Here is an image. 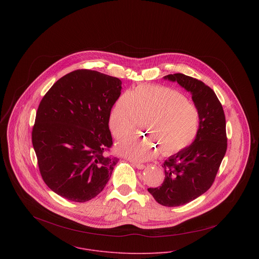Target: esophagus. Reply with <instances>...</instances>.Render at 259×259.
<instances>
[{"mask_svg": "<svg viewBox=\"0 0 259 259\" xmlns=\"http://www.w3.org/2000/svg\"><path fill=\"white\" fill-rule=\"evenodd\" d=\"M133 165L134 166H136L137 168H139V169H143V168H145V164H143V163H141V162H133Z\"/></svg>", "mask_w": 259, "mask_h": 259, "instance_id": "1", "label": "esophagus"}]
</instances>
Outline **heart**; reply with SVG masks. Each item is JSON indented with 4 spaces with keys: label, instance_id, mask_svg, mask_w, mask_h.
Listing matches in <instances>:
<instances>
[{
    "label": "heart",
    "instance_id": "heart-1",
    "mask_svg": "<svg viewBox=\"0 0 259 259\" xmlns=\"http://www.w3.org/2000/svg\"><path fill=\"white\" fill-rule=\"evenodd\" d=\"M145 117L148 137L132 138L119 150L126 157L141 161L160 154H176L192 144L199 130L197 107L182 93L159 84H142L121 94L110 112L112 135L122 141L136 133Z\"/></svg>",
    "mask_w": 259,
    "mask_h": 259
}]
</instances>
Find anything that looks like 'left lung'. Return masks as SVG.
I'll use <instances>...</instances> for the list:
<instances>
[{
    "label": "left lung",
    "instance_id": "obj_1",
    "mask_svg": "<svg viewBox=\"0 0 259 259\" xmlns=\"http://www.w3.org/2000/svg\"><path fill=\"white\" fill-rule=\"evenodd\" d=\"M178 81L192 95L200 113V124L194 142L171 155L162 164L164 181L148 192L161 205H184L207 191L217 178L227 148L225 115L211 88L184 74L164 76Z\"/></svg>",
    "mask_w": 259,
    "mask_h": 259
}]
</instances>
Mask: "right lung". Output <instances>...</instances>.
Wrapping results in <instances>:
<instances>
[{"label": "right lung", "mask_w": 259, "mask_h": 259, "mask_svg": "<svg viewBox=\"0 0 259 259\" xmlns=\"http://www.w3.org/2000/svg\"><path fill=\"white\" fill-rule=\"evenodd\" d=\"M121 80L92 70H75L57 80L41 99L32 143L42 181L76 202L96 197L118 158L111 154V108Z\"/></svg>", "instance_id": "right-lung-1"}]
</instances>
